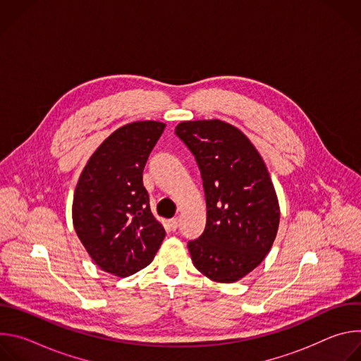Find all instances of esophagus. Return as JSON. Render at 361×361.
Returning a JSON list of instances; mask_svg holds the SVG:
<instances>
[{
  "label": "esophagus",
  "mask_w": 361,
  "mask_h": 361,
  "mask_svg": "<svg viewBox=\"0 0 361 361\" xmlns=\"http://www.w3.org/2000/svg\"><path fill=\"white\" fill-rule=\"evenodd\" d=\"M178 223H180V220L176 217V219H171V220H169V227L173 230V231H176L177 228H178Z\"/></svg>",
  "instance_id": "34e87169"
}]
</instances>
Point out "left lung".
Here are the masks:
<instances>
[{
	"instance_id": "8db88e82",
	"label": "left lung",
	"mask_w": 361,
	"mask_h": 361,
	"mask_svg": "<svg viewBox=\"0 0 361 361\" xmlns=\"http://www.w3.org/2000/svg\"><path fill=\"white\" fill-rule=\"evenodd\" d=\"M176 134L195 157L207 205L202 234L188 241L191 260L213 281H237L264 260L277 235L280 207L267 167L228 123L183 121Z\"/></svg>"
}]
</instances>
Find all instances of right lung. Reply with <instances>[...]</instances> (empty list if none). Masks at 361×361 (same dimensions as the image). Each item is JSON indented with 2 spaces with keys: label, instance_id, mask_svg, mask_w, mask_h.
<instances>
[{
  "label": "right lung",
  "instance_id": "right-lung-1",
  "mask_svg": "<svg viewBox=\"0 0 361 361\" xmlns=\"http://www.w3.org/2000/svg\"><path fill=\"white\" fill-rule=\"evenodd\" d=\"M166 128L135 121L116 130L84 167L73 200V223L94 263L128 277L147 267L166 231L149 210L142 171Z\"/></svg>",
  "mask_w": 361,
  "mask_h": 361
}]
</instances>
